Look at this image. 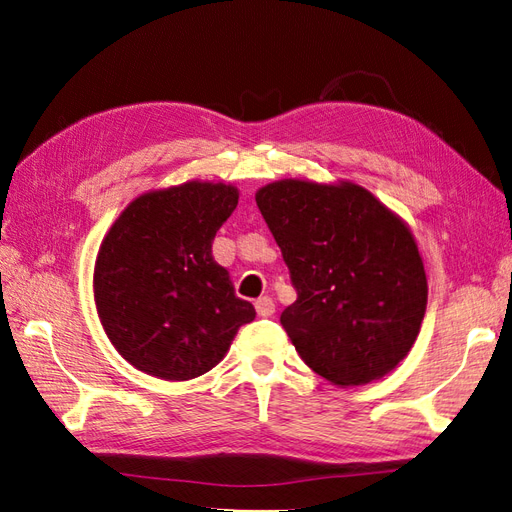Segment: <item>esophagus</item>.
I'll use <instances>...</instances> for the list:
<instances>
[{
	"label": "esophagus",
	"instance_id": "34e87169",
	"mask_svg": "<svg viewBox=\"0 0 512 512\" xmlns=\"http://www.w3.org/2000/svg\"><path fill=\"white\" fill-rule=\"evenodd\" d=\"M254 307H256V314H258L260 318H269V316L275 314V301H273L271 297H260V299H256Z\"/></svg>",
	"mask_w": 512,
	"mask_h": 512
}]
</instances>
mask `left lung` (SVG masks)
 <instances>
[{
	"label": "left lung",
	"instance_id": "8db88e82",
	"mask_svg": "<svg viewBox=\"0 0 512 512\" xmlns=\"http://www.w3.org/2000/svg\"><path fill=\"white\" fill-rule=\"evenodd\" d=\"M256 205L297 288L280 322L305 365L335 386L391 374L427 309L410 226L352 181L280 179L262 185Z\"/></svg>",
	"mask_w": 512,
	"mask_h": 512
}]
</instances>
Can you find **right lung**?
<instances>
[{
    "instance_id": "obj_1",
    "label": "right lung",
    "mask_w": 512,
    "mask_h": 512,
    "mask_svg": "<svg viewBox=\"0 0 512 512\" xmlns=\"http://www.w3.org/2000/svg\"><path fill=\"white\" fill-rule=\"evenodd\" d=\"M237 203V185L185 181L136 196L104 235L96 312L115 350L143 374L168 382L203 376L256 318L211 254Z\"/></svg>"
}]
</instances>
